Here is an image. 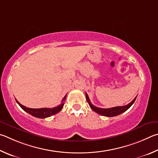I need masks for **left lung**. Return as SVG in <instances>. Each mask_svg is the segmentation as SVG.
<instances>
[{
    "label": "left lung",
    "instance_id": "8db88e82",
    "mask_svg": "<svg viewBox=\"0 0 158 158\" xmlns=\"http://www.w3.org/2000/svg\"><path fill=\"white\" fill-rule=\"evenodd\" d=\"M136 98H137V96L131 102V103L128 105H126V106L114 107H112V108L105 109V108H100V107H98L93 106L92 103L90 102L89 96H88L87 94L86 93V99L88 102V103H89V105L90 107L92 108V110H94V112H96V113H98V114H101L102 116H105V117H115V116L119 115L121 114V113L126 112V110L129 109L130 107H131L132 105L134 103V102L135 101V100H136Z\"/></svg>",
    "mask_w": 158,
    "mask_h": 158
}]
</instances>
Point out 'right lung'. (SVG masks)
Instances as JSON below:
<instances>
[{
    "mask_svg": "<svg viewBox=\"0 0 158 158\" xmlns=\"http://www.w3.org/2000/svg\"><path fill=\"white\" fill-rule=\"evenodd\" d=\"M66 96L63 98L62 103L60 105L57 106V107H55L53 108H39V109H33V108H29V107H25L23 105H21L19 102L16 100V103H17L19 106H20L22 109H23L25 112L29 113L30 114H31L33 117L40 118H44L51 117L52 115H54L57 113L59 112L62 109V107L64 105V101L66 100Z\"/></svg>",
    "mask_w": 158,
    "mask_h": 158,
    "instance_id": "obj_1",
    "label": "right lung"
}]
</instances>
